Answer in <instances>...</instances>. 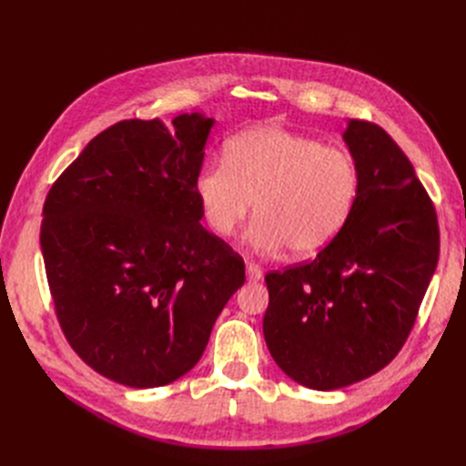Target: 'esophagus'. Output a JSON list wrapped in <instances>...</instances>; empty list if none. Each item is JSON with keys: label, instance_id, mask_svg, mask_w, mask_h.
<instances>
[{"label": "esophagus", "instance_id": "1", "mask_svg": "<svg viewBox=\"0 0 466 466\" xmlns=\"http://www.w3.org/2000/svg\"><path fill=\"white\" fill-rule=\"evenodd\" d=\"M262 278V270L257 264H247V279L248 281H258Z\"/></svg>", "mask_w": 466, "mask_h": 466}]
</instances>
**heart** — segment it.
Listing matches in <instances>:
<instances>
[{
	"label": "heart",
	"instance_id": "heart-1",
	"mask_svg": "<svg viewBox=\"0 0 466 466\" xmlns=\"http://www.w3.org/2000/svg\"><path fill=\"white\" fill-rule=\"evenodd\" d=\"M360 168L344 149L279 126H260L228 139L223 163L202 165L194 194L208 229L231 237L255 202L247 231L260 252L281 247L311 257L330 245L356 208Z\"/></svg>",
	"mask_w": 466,
	"mask_h": 466
}]
</instances>
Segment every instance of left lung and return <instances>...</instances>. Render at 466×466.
Segmentation results:
<instances>
[{"label":"left lung","mask_w":466,"mask_h":466,"mask_svg":"<svg viewBox=\"0 0 466 466\" xmlns=\"http://www.w3.org/2000/svg\"><path fill=\"white\" fill-rule=\"evenodd\" d=\"M344 142L361 178L346 228L315 260L264 278L266 346L315 390L358 383L394 360L440 258L433 202L397 142L368 120H350Z\"/></svg>","instance_id":"1"}]
</instances>
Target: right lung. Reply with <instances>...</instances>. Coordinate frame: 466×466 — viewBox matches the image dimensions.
Listing matches in <instances>:
<instances>
[{"instance_id": "obj_1", "label": "right lung", "mask_w": 466, "mask_h": 466, "mask_svg": "<svg viewBox=\"0 0 466 466\" xmlns=\"http://www.w3.org/2000/svg\"><path fill=\"white\" fill-rule=\"evenodd\" d=\"M122 120L54 182L40 248L62 332L120 385L173 383L202 358L245 262L202 228L194 178L214 120Z\"/></svg>"}]
</instances>
